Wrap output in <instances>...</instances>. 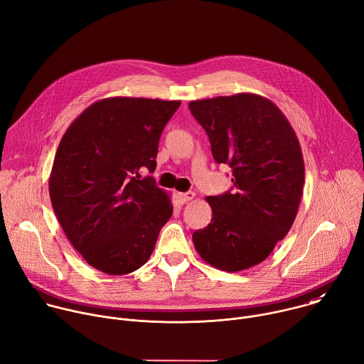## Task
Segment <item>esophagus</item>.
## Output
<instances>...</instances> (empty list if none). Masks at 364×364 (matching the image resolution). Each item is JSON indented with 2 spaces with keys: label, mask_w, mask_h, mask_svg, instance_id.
I'll use <instances>...</instances> for the list:
<instances>
[{
  "label": "esophagus",
  "mask_w": 364,
  "mask_h": 364,
  "mask_svg": "<svg viewBox=\"0 0 364 364\" xmlns=\"http://www.w3.org/2000/svg\"><path fill=\"white\" fill-rule=\"evenodd\" d=\"M194 196H196L194 191H186V193H180V194H178V197H180V200H181L183 203H187V201L193 200Z\"/></svg>",
  "instance_id": "1"
}]
</instances>
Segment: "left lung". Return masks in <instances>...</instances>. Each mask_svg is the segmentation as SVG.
<instances>
[{
	"instance_id": "obj_1",
	"label": "left lung",
	"mask_w": 364,
	"mask_h": 364,
	"mask_svg": "<svg viewBox=\"0 0 364 364\" xmlns=\"http://www.w3.org/2000/svg\"><path fill=\"white\" fill-rule=\"evenodd\" d=\"M214 160L231 168V191L207 197L211 223L193 232L201 259L224 272L250 269L290 231L303 194L304 161L282 109L250 92L191 101Z\"/></svg>"
}]
</instances>
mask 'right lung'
Listing matches in <instances>:
<instances>
[{
	"mask_svg": "<svg viewBox=\"0 0 364 364\" xmlns=\"http://www.w3.org/2000/svg\"><path fill=\"white\" fill-rule=\"evenodd\" d=\"M180 101L111 97L84 109L55 153L48 190L73 247L94 269L112 276L150 259L173 214L156 170L159 141Z\"/></svg>",
	"mask_w": 364,
	"mask_h": 364,
	"instance_id": "1",
	"label": "right lung"
}]
</instances>
